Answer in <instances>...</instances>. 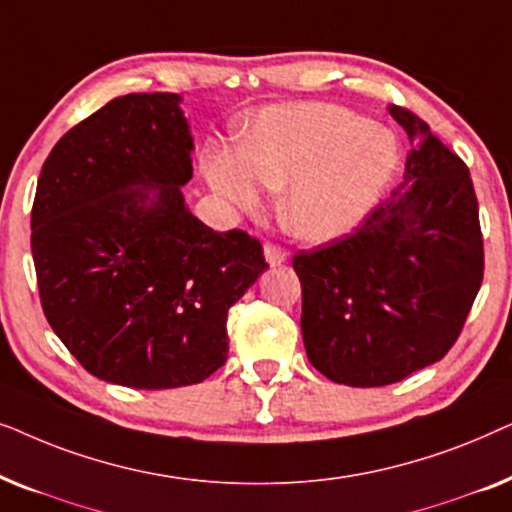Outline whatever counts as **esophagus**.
I'll list each match as a JSON object with an SVG mask.
<instances>
[{
  "instance_id": "34e87169",
  "label": "esophagus",
  "mask_w": 512,
  "mask_h": 512,
  "mask_svg": "<svg viewBox=\"0 0 512 512\" xmlns=\"http://www.w3.org/2000/svg\"><path fill=\"white\" fill-rule=\"evenodd\" d=\"M263 256L270 265H282V263L289 261V254H286L282 247H275V244H265Z\"/></svg>"
}]
</instances>
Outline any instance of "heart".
<instances>
[{
  "label": "heart",
  "mask_w": 512,
  "mask_h": 512,
  "mask_svg": "<svg viewBox=\"0 0 512 512\" xmlns=\"http://www.w3.org/2000/svg\"><path fill=\"white\" fill-rule=\"evenodd\" d=\"M398 167L394 132L335 104H277L258 114L240 149L205 153L207 184L237 212L282 191L279 221L293 237L328 242L370 214Z\"/></svg>",
  "instance_id": "b5f03b06"
}]
</instances>
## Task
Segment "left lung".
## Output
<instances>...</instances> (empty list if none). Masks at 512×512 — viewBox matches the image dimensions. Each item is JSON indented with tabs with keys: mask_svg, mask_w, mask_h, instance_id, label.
Instances as JSON below:
<instances>
[{
	"mask_svg": "<svg viewBox=\"0 0 512 512\" xmlns=\"http://www.w3.org/2000/svg\"><path fill=\"white\" fill-rule=\"evenodd\" d=\"M389 114L412 144L403 184L354 235L293 258L307 359L347 387H384L443 359L485 268L464 160L408 109Z\"/></svg>",
	"mask_w": 512,
	"mask_h": 512,
	"instance_id": "8db88e82",
	"label": "left lung"
}]
</instances>
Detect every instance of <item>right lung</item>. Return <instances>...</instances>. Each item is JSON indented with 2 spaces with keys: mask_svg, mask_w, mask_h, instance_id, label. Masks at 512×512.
Instances as JSON below:
<instances>
[{
  "mask_svg": "<svg viewBox=\"0 0 512 512\" xmlns=\"http://www.w3.org/2000/svg\"><path fill=\"white\" fill-rule=\"evenodd\" d=\"M193 135L177 93H132L48 153L32 207L41 307L90 375L198 384L228 356V310L268 268L261 242L186 205Z\"/></svg>",
  "mask_w": 512,
  "mask_h": 512,
  "instance_id": "right-lung-1",
  "label": "right lung"
}]
</instances>
